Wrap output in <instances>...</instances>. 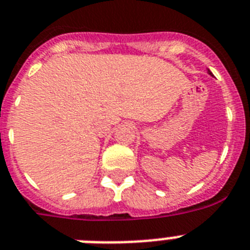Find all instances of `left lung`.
I'll return each instance as SVG.
<instances>
[{"instance_id":"1","label":"left lung","mask_w":250,"mask_h":250,"mask_svg":"<svg viewBox=\"0 0 250 250\" xmlns=\"http://www.w3.org/2000/svg\"><path fill=\"white\" fill-rule=\"evenodd\" d=\"M208 74H209V75H211V76H213V75H212V73H211V71H209V70H208Z\"/></svg>"}]
</instances>
